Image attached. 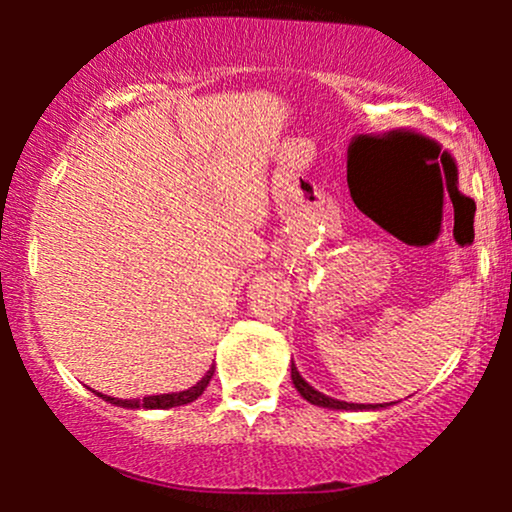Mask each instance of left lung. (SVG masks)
<instances>
[{"label":"left lung","mask_w":512,"mask_h":512,"mask_svg":"<svg viewBox=\"0 0 512 512\" xmlns=\"http://www.w3.org/2000/svg\"><path fill=\"white\" fill-rule=\"evenodd\" d=\"M291 380H293V385H296V390L301 392V397L308 399L310 404H317V407H327V409H378V407H383V404H375V407L373 404H368V407L366 404H349V402H339V399L322 395V392H317L315 387H310L308 383H305L293 363H291Z\"/></svg>","instance_id":"left-lung-1"}]
</instances>
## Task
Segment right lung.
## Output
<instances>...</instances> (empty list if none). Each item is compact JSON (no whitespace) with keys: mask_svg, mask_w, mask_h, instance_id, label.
<instances>
[{"mask_svg":"<svg viewBox=\"0 0 512 512\" xmlns=\"http://www.w3.org/2000/svg\"><path fill=\"white\" fill-rule=\"evenodd\" d=\"M211 375H214V368L207 370V375H204L202 380L195 387H190V390H182V392H170V395H154V397H144V399H117V397H108V395H98L103 397L105 402L110 404H117V407H127V409H170V407H182V404H190L195 402V399L202 395L204 390H207Z\"/></svg>","mask_w":512,"mask_h":512,"instance_id":"obj_1","label":"right lung"}]
</instances>
